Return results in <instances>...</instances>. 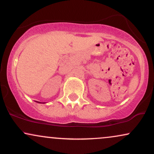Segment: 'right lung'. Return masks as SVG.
Segmentation results:
<instances>
[{"label": "right lung", "mask_w": 154, "mask_h": 154, "mask_svg": "<svg viewBox=\"0 0 154 154\" xmlns=\"http://www.w3.org/2000/svg\"><path fill=\"white\" fill-rule=\"evenodd\" d=\"M38 103H40V102H38Z\"/></svg>", "instance_id": "1"}]
</instances>
